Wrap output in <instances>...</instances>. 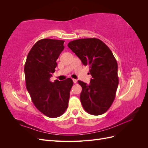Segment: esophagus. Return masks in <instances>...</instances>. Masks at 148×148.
<instances>
[{
	"instance_id": "obj_1",
	"label": "esophagus",
	"mask_w": 148,
	"mask_h": 148,
	"mask_svg": "<svg viewBox=\"0 0 148 148\" xmlns=\"http://www.w3.org/2000/svg\"><path fill=\"white\" fill-rule=\"evenodd\" d=\"M73 82L74 83H77V80L76 79H73Z\"/></svg>"
}]
</instances>
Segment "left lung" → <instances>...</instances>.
<instances>
[{
	"label": "left lung",
	"instance_id": "left-lung-1",
	"mask_svg": "<svg viewBox=\"0 0 148 148\" xmlns=\"http://www.w3.org/2000/svg\"><path fill=\"white\" fill-rule=\"evenodd\" d=\"M68 46L90 68V83L78 82L82 87L80 100L84 109L94 115L105 113L114 101L119 84L117 62L112 52L97 38L74 40Z\"/></svg>",
	"mask_w": 148,
	"mask_h": 148
}]
</instances>
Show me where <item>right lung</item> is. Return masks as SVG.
Here are the masks:
<instances>
[{"mask_svg":"<svg viewBox=\"0 0 148 148\" xmlns=\"http://www.w3.org/2000/svg\"><path fill=\"white\" fill-rule=\"evenodd\" d=\"M64 43L62 40H39L29 52L25 65L26 86L31 100L41 112L50 118L60 117L65 112L73 84L70 78L61 82L50 81L56 60L64 49Z\"/></svg>","mask_w":148,"mask_h":148,"instance_id":"obj_1","label":"right lung"}]
</instances>
